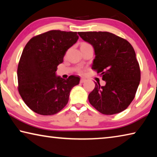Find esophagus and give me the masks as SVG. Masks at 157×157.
I'll return each instance as SVG.
<instances>
[{
  "label": "esophagus",
  "mask_w": 157,
  "mask_h": 157,
  "mask_svg": "<svg viewBox=\"0 0 157 157\" xmlns=\"http://www.w3.org/2000/svg\"><path fill=\"white\" fill-rule=\"evenodd\" d=\"M85 81H86V79H85V78H81L80 83H84Z\"/></svg>",
  "instance_id": "1"
}]
</instances>
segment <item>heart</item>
Listing matches in <instances>:
<instances>
[{
	"label": "heart",
	"instance_id": "obj_1",
	"mask_svg": "<svg viewBox=\"0 0 157 157\" xmlns=\"http://www.w3.org/2000/svg\"><path fill=\"white\" fill-rule=\"evenodd\" d=\"M84 45H89V44H83L82 45V46H84Z\"/></svg>",
	"mask_w": 157,
	"mask_h": 157
}]
</instances>
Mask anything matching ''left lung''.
<instances>
[{
	"label": "left lung",
	"mask_w": 157,
	"mask_h": 157,
	"mask_svg": "<svg viewBox=\"0 0 157 157\" xmlns=\"http://www.w3.org/2000/svg\"><path fill=\"white\" fill-rule=\"evenodd\" d=\"M79 36L94 47L95 59L92 69L105 81V86L95 82L89 101L105 115L126 109L135 97L140 80L136 53L125 39L108 32H80Z\"/></svg>",
	"instance_id": "left-lung-1"
}]
</instances>
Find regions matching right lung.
Listing matches in <instances>:
<instances>
[{
	"label": "right lung",
	"mask_w": 157,
	"mask_h": 157,
	"mask_svg": "<svg viewBox=\"0 0 157 157\" xmlns=\"http://www.w3.org/2000/svg\"><path fill=\"white\" fill-rule=\"evenodd\" d=\"M78 38L76 32L50 30L33 37L25 45L18 65V89L35 113H58L67 105L73 87L79 84V76L65 79L56 75L57 66Z\"/></svg>",
	"instance_id": "add662e5"
}]
</instances>
